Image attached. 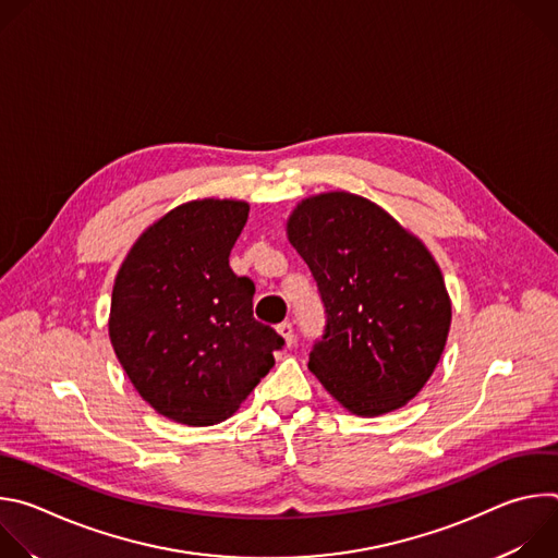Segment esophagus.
<instances>
[{"label": "esophagus", "instance_id": "34e87169", "mask_svg": "<svg viewBox=\"0 0 558 558\" xmlns=\"http://www.w3.org/2000/svg\"><path fill=\"white\" fill-rule=\"evenodd\" d=\"M276 329H278V333L282 336L284 344L291 347V344H293V327H291V323H282V325H278Z\"/></svg>", "mask_w": 558, "mask_h": 558}]
</instances>
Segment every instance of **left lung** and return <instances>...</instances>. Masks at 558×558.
Returning <instances> with one entry per match:
<instances>
[{
  "label": "left lung",
  "instance_id": "obj_1",
  "mask_svg": "<svg viewBox=\"0 0 558 558\" xmlns=\"http://www.w3.org/2000/svg\"><path fill=\"white\" fill-rule=\"evenodd\" d=\"M287 238L327 306L308 371L353 415L407 407L439 364L452 320L433 254L386 209L342 190L302 198Z\"/></svg>",
  "mask_w": 558,
  "mask_h": 558
}]
</instances>
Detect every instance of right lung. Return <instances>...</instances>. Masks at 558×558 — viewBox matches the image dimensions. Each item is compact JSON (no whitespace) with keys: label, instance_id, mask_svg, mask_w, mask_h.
Returning a JSON list of instances; mask_svg holds the SVG:
<instances>
[{"label":"right lung","instance_id":"right-lung-1","mask_svg":"<svg viewBox=\"0 0 558 558\" xmlns=\"http://www.w3.org/2000/svg\"><path fill=\"white\" fill-rule=\"evenodd\" d=\"M250 203L198 198L151 222L112 287L110 342L143 400L185 426L231 417L284 340L254 317L256 287L229 254Z\"/></svg>","mask_w":558,"mask_h":558}]
</instances>
